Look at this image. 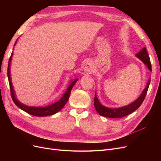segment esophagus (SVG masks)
<instances>
[{
  "mask_svg": "<svg viewBox=\"0 0 161 161\" xmlns=\"http://www.w3.org/2000/svg\"><path fill=\"white\" fill-rule=\"evenodd\" d=\"M92 69H93V67H92V64L91 63V62H90V61L87 62L84 67L85 72L90 73L92 72Z\"/></svg>",
  "mask_w": 161,
  "mask_h": 161,
  "instance_id": "esophagus-1",
  "label": "esophagus"
}]
</instances>
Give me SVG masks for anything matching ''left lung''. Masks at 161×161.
Returning <instances> with one entry per match:
<instances>
[{
  "label": "left lung",
  "instance_id": "obj_1",
  "mask_svg": "<svg viewBox=\"0 0 161 161\" xmlns=\"http://www.w3.org/2000/svg\"><path fill=\"white\" fill-rule=\"evenodd\" d=\"M136 56L140 60H142L144 64L148 67V69H149L150 71H152V67H151L150 58L146 47H144L142 50H140L138 53H136ZM150 82V79H148L147 84V86H146V88L143 90L142 94L140 95V96L137 99H136L134 102H132V103L128 105L121 107V108H106V107L103 106V105H101L98 98H97L95 92L94 105L96 111L98 112L100 115L107 117V118H121L131 114L132 112L138 109L139 107L142 105V102L144 100L146 95L147 93Z\"/></svg>",
  "mask_w": 161,
  "mask_h": 161
}]
</instances>
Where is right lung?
Returning a JSON list of instances; mask_svg holds the SVG:
<instances>
[{"label":"right lung","instance_id":"obj_1","mask_svg":"<svg viewBox=\"0 0 161 161\" xmlns=\"http://www.w3.org/2000/svg\"><path fill=\"white\" fill-rule=\"evenodd\" d=\"M16 43H17V41H16L15 43H14V46H15ZM13 54V52H12L10 59H9V60H8L7 76H8V82H9V86H10L11 97H12V99H13V101H14V104H15L18 107V108H19L23 111L27 112V114H31L34 116H38V117H44V116L52 115H53V114L58 113V111H60L63 108H64V105L67 103L68 100H69L71 90L72 89L73 86H74L76 82H77L78 79L70 81V83L69 87L67 88L65 93L63 95V96L61 97L60 99L55 102L54 103H52L50 105H47L46 107H34V106H28L26 105H24V104L21 103V102L17 99L15 92H14L13 86L12 84L10 67H11V60H12Z\"/></svg>","mask_w":161,"mask_h":161}]
</instances>
